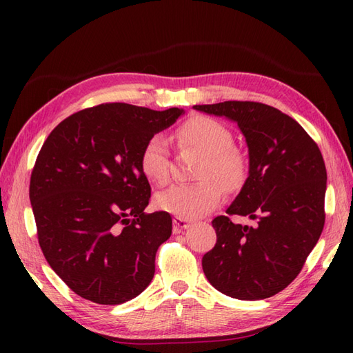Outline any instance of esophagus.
Instances as JSON below:
<instances>
[{
    "label": "esophagus",
    "instance_id": "1",
    "mask_svg": "<svg viewBox=\"0 0 353 353\" xmlns=\"http://www.w3.org/2000/svg\"><path fill=\"white\" fill-rule=\"evenodd\" d=\"M191 224H192L191 220L181 219V216H174V220H172V226H174L176 234H181L182 230L191 228Z\"/></svg>",
    "mask_w": 353,
    "mask_h": 353
}]
</instances>
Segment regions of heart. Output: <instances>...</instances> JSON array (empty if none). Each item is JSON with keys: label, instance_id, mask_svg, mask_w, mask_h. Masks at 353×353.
I'll use <instances>...</instances> for the list:
<instances>
[{"label": "heart", "instance_id": "heart-1", "mask_svg": "<svg viewBox=\"0 0 353 353\" xmlns=\"http://www.w3.org/2000/svg\"><path fill=\"white\" fill-rule=\"evenodd\" d=\"M177 138L185 145H192L206 153V162L197 183H177L162 191L156 203L162 211L181 219H199L219 206L223 188H241L247 176V162L234 145V137L226 125L208 117H194L177 130ZM141 171L154 183H165L170 177V144L161 133L150 137L139 156ZM209 176V179L205 177ZM211 176L219 179V184Z\"/></svg>", "mask_w": 353, "mask_h": 353}]
</instances>
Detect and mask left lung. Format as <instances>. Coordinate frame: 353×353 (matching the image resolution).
Wrapping results in <instances>:
<instances>
[{
	"label": "left lung",
	"mask_w": 353,
	"mask_h": 353,
	"mask_svg": "<svg viewBox=\"0 0 353 353\" xmlns=\"http://www.w3.org/2000/svg\"><path fill=\"white\" fill-rule=\"evenodd\" d=\"M196 110L238 124L249 148V176L229 215L254 226L212 220L216 243L203 259L215 290L239 301H261L301 273L325 226L326 167L316 142L296 119L254 101L196 104Z\"/></svg>",
	"instance_id": "obj_1"
}]
</instances>
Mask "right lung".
<instances>
[{
  "mask_svg": "<svg viewBox=\"0 0 353 353\" xmlns=\"http://www.w3.org/2000/svg\"><path fill=\"white\" fill-rule=\"evenodd\" d=\"M181 115L100 104L63 119L43 142L30 179L37 238L50 267L86 301L119 305L152 282L172 220L144 212L152 188L139 156Z\"/></svg>",
  "mask_w": 353,
  "mask_h": 353,
  "instance_id": "obj_1",
  "label": "right lung"
}]
</instances>
